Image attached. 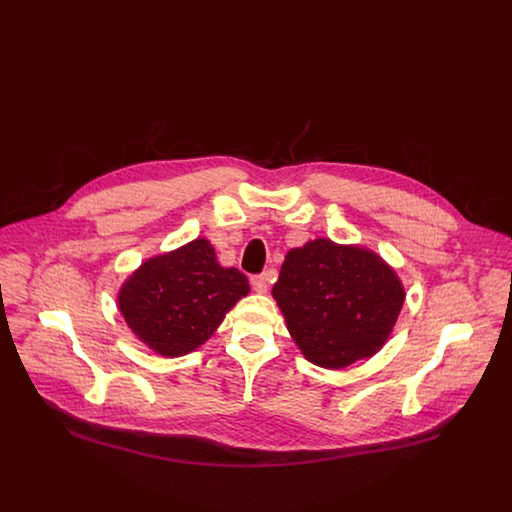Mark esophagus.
<instances>
[{"mask_svg": "<svg viewBox=\"0 0 512 512\" xmlns=\"http://www.w3.org/2000/svg\"><path fill=\"white\" fill-rule=\"evenodd\" d=\"M251 287H253L255 293L265 295L267 289H269V279H267V275H255V277H251Z\"/></svg>", "mask_w": 512, "mask_h": 512, "instance_id": "esophagus-1", "label": "esophagus"}]
</instances>
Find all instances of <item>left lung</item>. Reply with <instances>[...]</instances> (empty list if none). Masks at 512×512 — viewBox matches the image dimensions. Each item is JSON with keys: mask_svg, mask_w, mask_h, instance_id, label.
<instances>
[{"mask_svg": "<svg viewBox=\"0 0 512 512\" xmlns=\"http://www.w3.org/2000/svg\"><path fill=\"white\" fill-rule=\"evenodd\" d=\"M273 299L308 362L340 370L384 348L406 287L370 247L316 237L287 253Z\"/></svg>", "mask_w": 512, "mask_h": 512, "instance_id": "1", "label": "left lung"}]
</instances>
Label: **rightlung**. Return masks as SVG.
Wrapping results in <instances>:
<instances>
[{"label": "right lung", "mask_w": 512, "mask_h": 512, "mask_svg": "<svg viewBox=\"0 0 512 512\" xmlns=\"http://www.w3.org/2000/svg\"><path fill=\"white\" fill-rule=\"evenodd\" d=\"M249 291L247 277L221 267L209 239L198 237L142 261L120 285L116 301L142 344L178 358L205 344Z\"/></svg>", "instance_id": "obj_1"}]
</instances>
